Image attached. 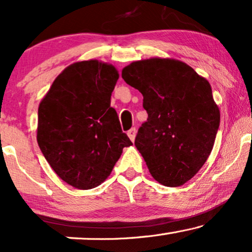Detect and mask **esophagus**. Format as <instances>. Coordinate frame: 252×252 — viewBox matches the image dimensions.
Returning <instances> with one entry per match:
<instances>
[{
	"label": "esophagus",
	"mask_w": 252,
	"mask_h": 252,
	"mask_svg": "<svg viewBox=\"0 0 252 252\" xmlns=\"http://www.w3.org/2000/svg\"><path fill=\"white\" fill-rule=\"evenodd\" d=\"M127 135H128V137L132 141H134V139H135V135H136V128H130L128 132H127Z\"/></svg>",
	"instance_id": "1"
}]
</instances>
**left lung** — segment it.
Returning a JSON list of instances; mask_svg holds the SVG:
<instances>
[{
    "mask_svg": "<svg viewBox=\"0 0 252 252\" xmlns=\"http://www.w3.org/2000/svg\"><path fill=\"white\" fill-rule=\"evenodd\" d=\"M122 77L143 96L148 119L137 130L135 147L150 174L167 187L186 184L208 159L219 129L209 81L168 58L133 62Z\"/></svg>",
    "mask_w": 252,
    "mask_h": 252,
    "instance_id": "left-lung-1",
    "label": "left lung"
}]
</instances>
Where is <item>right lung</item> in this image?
Segmentation results:
<instances>
[{"label": "right lung", "mask_w": 252, "mask_h": 252, "mask_svg": "<svg viewBox=\"0 0 252 252\" xmlns=\"http://www.w3.org/2000/svg\"><path fill=\"white\" fill-rule=\"evenodd\" d=\"M119 74L98 61L65 68L39 105L37 143L62 180L78 189L97 187L132 141L110 105Z\"/></svg>", "instance_id": "obj_1"}]
</instances>
